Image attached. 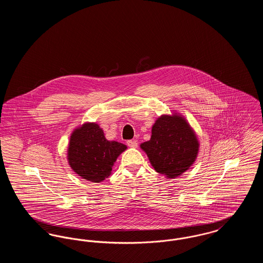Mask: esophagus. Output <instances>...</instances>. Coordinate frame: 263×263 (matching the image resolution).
Masks as SVG:
<instances>
[{
	"instance_id": "1",
	"label": "esophagus",
	"mask_w": 263,
	"mask_h": 263,
	"mask_svg": "<svg viewBox=\"0 0 263 263\" xmlns=\"http://www.w3.org/2000/svg\"><path fill=\"white\" fill-rule=\"evenodd\" d=\"M127 146L130 147V148H137V141H135V140H129V141H127Z\"/></svg>"
}]
</instances>
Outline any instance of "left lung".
Wrapping results in <instances>:
<instances>
[{
	"label": "left lung",
	"instance_id": "left-lung-1",
	"mask_svg": "<svg viewBox=\"0 0 263 263\" xmlns=\"http://www.w3.org/2000/svg\"><path fill=\"white\" fill-rule=\"evenodd\" d=\"M153 167L167 178L182 175L195 162L199 143L181 115H162L152 127L149 141L140 145Z\"/></svg>",
	"mask_w": 263,
	"mask_h": 263
}]
</instances>
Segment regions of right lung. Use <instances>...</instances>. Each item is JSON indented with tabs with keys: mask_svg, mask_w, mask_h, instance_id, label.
I'll use <instances>...</instances> for the list:
<instances>
[{
	"mask_svg": "<svg viewBox=\"0 0 263 263\" xmlns=\"http://www.w3.org/2000/svg\"><path fill=\"white\" fill-rule=\"evenodd\" d=\"M126 149L122 143L106 140L97 123H85L72 133L67 157L77 175L100 182L111 175L116 159Z\"/></svg>",
	"mask_w": 263,
	"mask_h": 263,
	"instance_id": "1",
	"label": "right lung"
}]
</instances>
